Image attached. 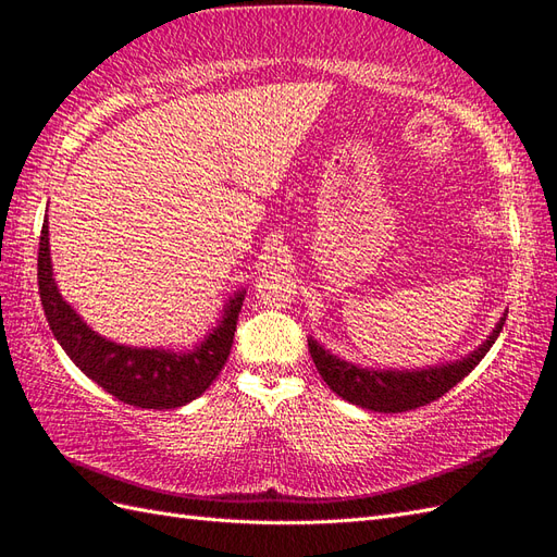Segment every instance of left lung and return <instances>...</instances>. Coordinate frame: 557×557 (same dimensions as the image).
<instances>
[{
    "label": "left lung",
    "instance_id": "8db88e82",
    "mask_svg": "<svg viewBox=\"0 0 557 557\" xmlns=\"http://www.w3.org/2000/svg\"><path fill=\"white\" fill-rule=\"evenodd\" d=\"M506 317L508 314L500 317L490 337L478 349H472L470 355L456 361L425 366V369H369V366H359L331 355L314 337H309L307 343L317 371L337 397L369 411L401 413L440 399L456 383L463 381L496 343Z\"/></svg>",
    "mask_w": 557,
    "mask_h": 557
}]
</instances>
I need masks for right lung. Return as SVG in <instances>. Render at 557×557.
I'll return each mask as SVG.
<instances>
[{
  "mask_svg": "<svg viewBox=\"0 0 557 557\" xmlns=\"http://www.w3.org/2000/svg\"><path fill=\"white\" fill-rule=\"evenodd\" d=\"M37 283L49 329L65 355L94 383L115 399L139 409H180L206 392L228 359L234 345L238 311L246 290L224 302L222 319L191 349L134 347L99 335L63 300L53 278L49 222L42 224L37 255Z\"/></svg>",
  "mask_w": 557,
  "mask_h": 557,
  "instance_id": "add662e5",
  "label": "right lung"
}]
</instances>
